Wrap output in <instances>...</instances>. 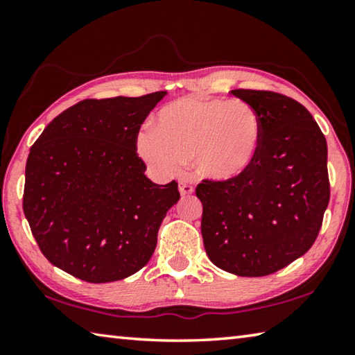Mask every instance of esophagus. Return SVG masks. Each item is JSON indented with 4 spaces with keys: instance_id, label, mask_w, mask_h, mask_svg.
Returning <instances> with one entry per match:
<instances>
[{
    "instance_id": "34e87169",
    "label": "esophagus",
    "mask_w": 355,
    "mask_h": 355,
    "mask_svg": "<svg viewBox=\"0 0 355 355\" xmlns=\"http://www.w3.org/2000/svg\"><path fill=\"white\" fill-rule=\"evenodd\" d=\"M178 189H180V194H182L183 197L184 196H189V194H192V192H194V188H192V186L189 183H186V182L180 183Z\"/></svg>"
}]
</instances>
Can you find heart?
I'll list each match as a JSON object with an SVG mask.
<instances>
[{"label":"heart","instance_id":"obj_1","mask_svg":"<svg viewBox=\"0 0 355 355\" xmlns=\"http://www.w3.org/2000/svg\"><path fill=\"white\" fill-rule=\"evenodd\" d=\"M261 139L260 116L248 101L188 95L161 107L152 133L137 136V152L158 171L194 161L200 177L230 183L255 164Z\"/></svg>","mask_w":355,"mask_h":355}]
</instances>
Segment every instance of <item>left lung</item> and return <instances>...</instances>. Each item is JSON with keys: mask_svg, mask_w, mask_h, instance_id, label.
I'll list each match as a JSON object with an SVG mask.
<instances>
[{"mask_svg": "<svg viewBox=\"0 0 355 355\" xmlns=\"http://www.w3.org/2000/svg\"><path fill=\"white\" fill-rule=\"evenodd\" d=\"M232 94L260 116L261 150L235 182L197 184L203 245L224 271L263 277L302 257L320 233L330 199L327 142L299 101L271 91Z\"/></svg>", "mask_w": 355, "mask_h": 355, "instance_id": "1", "label": "left lung"}]
</instances>
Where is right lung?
<instances>
[{"instance_id":"add662e5","label":"right lung","mask_w":355,"mask_h":355,"mask_svg":"<svg viewBox=\"0 0 355 355\" xmlns=\"http://www.w3.org/2000/svg\"><path fill=\"white\" fill-rule=\"evenodd\" d=\"M166 92L87 98L46 125L29 150L23 211L51 264L91 284L122 280L152 258L178 184L148 180L139 128Z\"/></svg>"}]
</instances>
